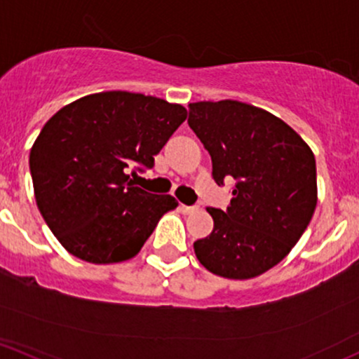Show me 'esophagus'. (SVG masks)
Wrapping results in <instances>:
<instances>
[{"label":"esophagus","mask_w":359,"mask_h":359,"mask_svg":"<svg viewBox=\"0 0 359 359\" xmlns=\"http://www.w3.org/2000/svg\"><path fill=\"white\" fill-rule=\"evenodd\" d=\"M180 211H182L184 215H191V213H194V211H198V206H187V205H180Z\"/></svg>","instance_id":"34e87169"}]
</instances>
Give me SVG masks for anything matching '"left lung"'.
<instances>
[{
    "label": "left lung",
    "mask_w": 359,
    "mask_h": 359,
    "mask_svg": "<svg viewBox=\"0 0 359 359\" xmlns=\"http://www.w3.org/2000/svg\"><path fill=\"white\" fill-rule=\"evenodd\" d=\"M187 122L208 149L215 182H236L227 211L206 208L213 232L196 241V256L220 277H258L289 255L311 222L315 154L284 120L241 101L191 103Z\"/></svg>",
    "instance_id": "1"
}]
</instances>
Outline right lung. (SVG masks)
Here are the masks:
<instances>
[{"label": "right lung", "mask_w": 359, "mask_h": 359, "mask_svg": "<svg viewBox=\"0 0 359 359\" xmlns=\"http://www.w3.org/2000/svg\"><path fill=\"white\" fill-rule=\"evenodd\" d=\"M186 118L182 104L107 90L67 104L44 123L29 156L34 196L70 255L108 265L141 251L179 203L135 187L130 175L154 167V154Z\"/></svg>", "instance_id": "obj_1"}]
</instances>
